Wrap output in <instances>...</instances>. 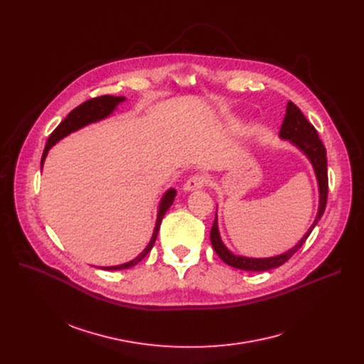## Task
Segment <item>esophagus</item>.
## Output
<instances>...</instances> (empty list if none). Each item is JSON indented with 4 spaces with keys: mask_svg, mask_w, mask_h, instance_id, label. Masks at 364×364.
Masks as SVG:
<instances>
[{
    "mask_svg": "<svg viewBox=\"0 0 364 364\" xmlns=\"http://www.w3.org/2000/svg\"><path fill=\"white\" fill-rule=\"evenodd\" d=\"M207 183H209V178H207L205 176H191L183 186L184 191H194V190H200L203 188Z\"/></svg>",
    "mask_w": 364,
    "mask_h": 364,
    "instance_id": "1",
    "label": "esophagus"
}]
</instances>
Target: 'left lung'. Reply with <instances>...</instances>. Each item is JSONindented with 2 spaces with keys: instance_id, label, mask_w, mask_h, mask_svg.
<instances>
[{
  "instance_id": "8db88e82",
  "label": "left lung",
  "mask_w": 364,
  "mask_h": 364,
  "mask_svg": "<svg viewBox=\"0 0 364 364\" xmlns=\"http://www.w3.org/2000/svg\"><path fill=\"white\" fill-rule=\"evenodd\" d=\"M279 138L289 141L294 146H296L308 159L311 166H313V170H314V174L317 178V184H318V196H320L318 212H317V216H316L313 225L309 226L306 233L301 237V240L295 246H292L291 249H288L287 252H284L281 255H275V256H269V257H247V256L232 253L226 247V245L222 242V237L219 233V225H218V212H216L215 222H213L212 232H210L212 246L225 264H228L236 269H242V271H247V272H265V271H271L274 268L284 265L288 259L305 243L306 237L309 236L311 232H313V229L316 228V225L318 223V220L321 219V216L326 210L327 194H328L327 152H326V148H324L321 139L318 138L316 128L306 121V118L302 115L299 108L295 107L292 102H288V105H287L285 118H284V122L279 129Z\"/></svg>"
}]
</instances>
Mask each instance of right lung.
<instances>
[{
    "label": "right lung",
    "mask_w": 364,
    "mask_h": 364,
    "mask_svg": "<svg viewBox=\"0 0 364 364\" xmlns=\"http://www.w3.org/2000/svg\"><path fill=\"white\" fill-rule=\"evenodd\" d=\"M125 100H127L125 96H109V95H105V96H99V97L89 99V100L83 102L82 105H79L77 108H75L59 124V127L53 132H51V135L48 136L46 148H44V152H43V157H41V168H43V164L46 161V157H47V154H48L51 146L56 145L65 136L70 135L72 132H76V131L82 129L86 125L99 122L102 119H107L108 117H111L117 111L119 103H122ZM176 194H177L176 188H168L163 194V197L160 200V204H159V212H157V220H155V228H154L151 240L145 246V249L136 257H134L132 261H129V262H125V264H121V265H115V267H102L100 269H103V271H121V269L132 268L138 262H141L142 259L146 256V253L152 249V246L155 243V239H157L159 230H160L161 220H163L164 215L167 213V210L171 207V204H173V201L176 198Z\"/></svg>",
    "instance_id": "obj_1"
}]
</instances>
